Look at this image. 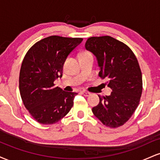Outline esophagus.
<instances>
[{
	"instance_id": "esophagus-1",
	"label": "esophagus",
	"mask_w": 160,
	"mask_h": 160,
	"mask_svg": "<svg viewBox=\"0 0 160 160\" xmlns=\"http://www.w3.org/2000/svg\"><path fill=\"white\" fill-rule=\"evenodd\" d=\"M81 94L82 95H84V96H89V95H90V92H86V91H82Z\"/></svg>"
}]
</instances>
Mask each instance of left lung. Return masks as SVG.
I'll use <instances>...</instances> for the list:
<instances>
[{"label":"left lung","mask_w":160,"mask_h":160,"mask_svg":"<svg viewBox=\"0 0 160 160\" xmlns=\"http://www.w3.org/2000/svg\"><path fill=\"white\" fill-rule=\"evenodd\" d=\"M85 47L96 58L99 77L112 89L110 95H98L99 103L92 111L105 126H122L136 110L142 92V75L136 57L128 46L110 36L92 37Z\"/></svg>","instance_id":"left-lung-1"}]
</instances>
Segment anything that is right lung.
Listing matches in <instances>:
<instances>
[{
	"mask_svg": "<svg viewBox=\"0 0 160 160\" xmlns=\"http://www.w3.org/2000/svg\"><path fill=\"white\" fill-rule=\"evenodd\" d=\"M82 38L50 36L37 42L28 51L19 74V91L25 107L42 124L56 123L70 111L78 93L55 87L62 77L68 55Z\"/></svg>",
	"mask_w": 160,
	"mask_h": 160,
	"instance_id": "1",
	"label": "right lung"
}]
</instances>
